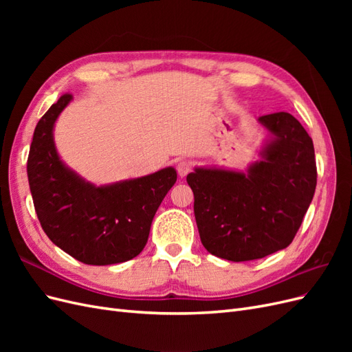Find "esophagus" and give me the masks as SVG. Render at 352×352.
I'll use <instances>...</instances> for the list:
<instances>
[{"mask_svg": "<svg viewBox=\"0 0 352 352\" xmlns=\"http://www.w3.org/2000/svg\"><path fill=\"white\" fill-rule=\"evenodd\" d=\"M176 170H177V175L180 177H185L190 172V170H192V164H190L189 162H186V160H182V162L177 163Z\"/></svg>", "mask_w": 352, "mask_h": 352, "instance_id": "34e87169", "label": "esophagus"}]
</instances>
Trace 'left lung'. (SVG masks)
<instances>
[{
    "mask_svg": "<svg viewBox=\"0 0 352 352\" xmlns=\"http://www.w3.org/2000/svg\"><path fill=\"white\" fill-rule=\"evenodd\" d=\"M272 132L247 173L195 168L186 176L206 250L229 261L263 258L289 245L317 184L314 145L289 113L260 117Z\"/></svg>",
    "mask_w": 352,
    "mask_h": 352,
    "instance_id": "1",
    "label": "left lung"
}]
</instances>
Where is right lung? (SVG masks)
<instances>
[{"label": "right lung", "mask_w": 352, "mask_h": 352, "mask_svg": "<svg viewBox=\"0 0 352 352\" xmlns=\"http://www.w3.org/2000/svg\"><path fill=\"white\" fill-rule=\"evenodd\" d=\"M63 94L41 117L28 157L30 194L47 236L73 258L91 265L132 260L150 235L151 223L176 182L173 167L107 186H94L60 160L52 129L72 101Z\"/></svg>", "instance_id": "1"}]
</instances>
